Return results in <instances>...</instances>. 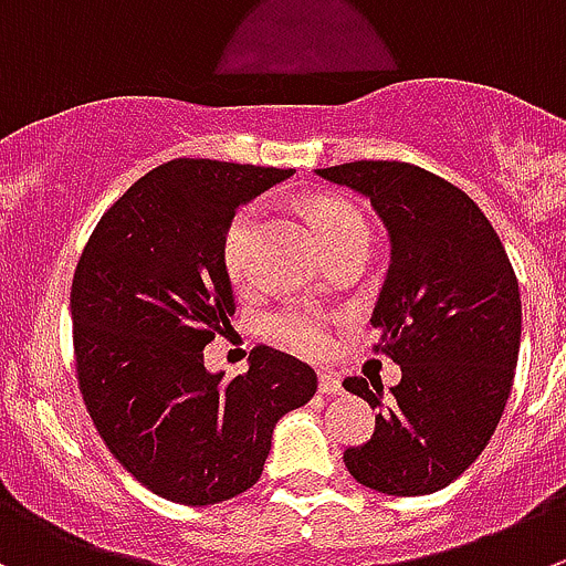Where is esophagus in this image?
Wrapping results in <instances>:
<instances>
[{
	"mask_svg": "<svg viewBox=\"0 0 566 566\" xmlns=\"http://www.w3.org/2000/svg\"><path fill=\"white\" fill-rule=\"evenodd\" d=\"M319 391H322V395H327V397L342 395V391H344L342 378H338L336 373H319Z\"/></svg>",
	"mask_w": 566,
	"mask_h": 566,
	"instance_id": "1",
	"label": "esophagus"
}]
</instances>
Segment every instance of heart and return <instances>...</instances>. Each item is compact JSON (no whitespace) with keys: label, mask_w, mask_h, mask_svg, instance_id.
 Instances as JSON below:
<instances>
[{"label":"heart","mask_w":566,"mask_h":566,"mask_svg":"<svg viewBox=\"0 0 566 566\" xmlns=\"http://www.w3.org/2000/svg\"><path fill=\"white\" fill-rule=\"evenodd\" d=\"M314 219L322 230L327 250H338L347 244H367L369 247V224L364 213L344 199L322 197L314 202ZM263 206L250 202L241 206L233 217L228 219L219 241V258L222 269L233 286L244 289L252 283L255 274V250L261 239ZM266 333L283 347L294 349L308 358H319L333 347L331 319L325 314L305 305H286V308L274 311L266 316Z\"/></svg>","instance_id":"1"}]
</instances>
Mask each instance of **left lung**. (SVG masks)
Segmentation results:
<instances>
[{"mask_svg":"<svg viewBox=\"0 0 566 566\" xmlns=\"http://www.w3.org/2000/svg\"><path fill=\"white\" fill-rule=\"evenodd\" d=\"M316 175L369 197L391 235V266L373 314V353L402 380H344L378 408L367 444L344 450L375 492L417 497L453 483L492 439L520 355V283L500 235L461 188L402 160H355Z\"/></svg>","mask_w":566,"mask_h":566,"instance_id":"8db88e82","label":"left lung"}]
</instances>
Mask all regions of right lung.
<instances>
[{"instance_id":"add662e5","label":"right lung","mask_w":566,"mask_h":566,"mask_svg":"<svg viewBox=\"0 0 566 566\" xmlns=\"http://www.w3.org/2000/svg\"><path fill=\"white\" fill-rule=\"evenodd\" d=\"M292 169L177 158L102 213L72 280L74 367L116 461L180 505H211L261 478L272 430L316 391L308 364L258 344L250 369L211 375L202 349L235 300L219 258L228 219Z\"/></svg>"}]
</instances>
